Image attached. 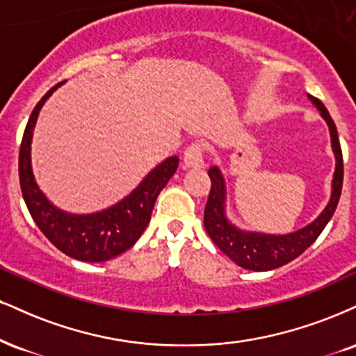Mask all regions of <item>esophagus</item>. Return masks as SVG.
I'll return each mask as SVG.
<instances>
[{
  "instance_id": "obj_1",
  "label": "esophagus",
  "mask_w": 356,
  "mask_h": 356,
  "mask_svg": "<svg viewBox=\"0 0 356 356\" xmlns=\"http://www.w3.org/2000/svg\"><path fill=\"white\" fill-rule=\"evenodd\" d=\"M184 164L186 167H202L204 165V147L200 143H192L184 152Z\"/></svg>"
}]
</instances>
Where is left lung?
<instances>
[{
    "label": "left lung",
    "mask_w": 356,
    "mask_h": 356,
    "mask_svg": "<svg viewBox=\"0 0 356 356\" xmlns=\"http://www.w3.org/2000/svg\"><path fill=\"white\" fill-rule=\"evenodd\" d=\"M308 99L315 104L320 111L322 118L327 121L330 137H332V149L335 154L337 165L335 174L332 181V197L327 207L316 219L297 232L285 235H268L260 232H245L237 229L225 213V182L222 177L219 167L209 169L212 187L209 192L207 204L204 211V225L212 242L220 248L224 254L234 260L238 267L247 270L265 272L282 267V265L292 262L298 255L303 254L308 247L316 241L325 225L328 224L332 216L335 213L341 195V186H343V157H341L340 139H338L337 126L333 122L332 115L328 114L323 102L314 96H308Z\"/></svg>",
    "instance_id": "8db88e82"
}]
</instances>
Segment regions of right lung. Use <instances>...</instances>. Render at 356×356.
I'll use <instances>...</instances> for the list:
<instances>
[{
	"mask_svg": "<svg viewBox=\"0 0 356 356\" xmlns=\"http://www.w3.org/2000/svg\"><path fill=\"white\" fill-rule=\"evenodd\" d=\"M61 84L51 88L29 115L19 147L21 192L33 220L56 248L81 262H106L139 241L151 220L157 195L177 170L179 157L172 156L161 162L129 195L106 211L76 216L54 207L34 181L31 139L42 104Z\"/></svg>",
	"mask_w": 356,
	"mask_h": 356,
	"instance_id": "add662e5",
	"label": "right lung"
}]
</instances>
